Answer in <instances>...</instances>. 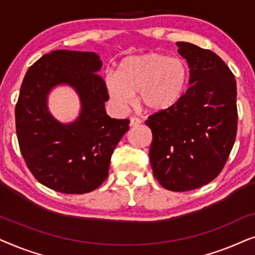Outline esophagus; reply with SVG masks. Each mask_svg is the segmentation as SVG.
Wrapping results in <instances>:
<instances>
[{"instance_id":"esophagus-1","label":"esophagus","mask_w":255,"mask_h":255,"mask_svg":"<svg viewBox=\"0 0 255 255\" xmlns=\"http://www.w3.org/2000/svg\"><path fill=\"white\" fill-rule=\"evenodd\" d=\"M141 123V121L138 117H131L130 118V127H137Z\"/></svg>"}]
</instances>
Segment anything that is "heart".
<instances>
[{
  "mask_svg": "<svg viewBox=\"0 0 255 255\" xmlns=\"http://www.w3.org/2000/svg\"><path fill=\"white\" fill-rule=\"evenodd\" d=\"M188 66L180 58L161 53H146L125 58L117 74L106 79L110 99L121 108L132 104L134 94L146 110L168 109L179 102L188 85Z\"/></svg>",
  "mask_w": 255,
  "mask_h": 255,
  "instance_id": "1",
  "label": "heart"
}]
</instances>
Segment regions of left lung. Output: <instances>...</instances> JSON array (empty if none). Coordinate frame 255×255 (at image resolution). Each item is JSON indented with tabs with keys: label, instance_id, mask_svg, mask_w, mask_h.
I'll return each instance as SVG.
<instances>
[{
	"label": "left lung",
	"instance_id": "8db88e82",
	"mask_svg": "<svg viewBox=\"0 0 255 255\" xmlns=\"http://www.w3.org/2000/svg\"><path fill=\"white\" fill-rule=\"evenodd\" d=\"M190 68V87L179 102L145 122L153 140L149 161L165 189L188 191L216 179L235 144L237 87L228 65L210 50L176 43Z\"/></svg>",
	"mask_w": 255,
	"mask_h": 255
}]
</instances>
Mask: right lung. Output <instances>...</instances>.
Here are the masks:
<instances>
[{
	"label": "right lung",
	"mask_w": 255,
	"mask_h": 255,
	"mask_svg": "<svg viewBox=\"0 0 255 255\" xmlns=\"http://www.w3.org/2000/svg\"><path fill=\"white\" fill-rule=\"evenodd\" d=\"M102 61L94 52L68 50L44 54L27 69L15 108L16 133L27 168L38 182L64 194H86L107 180L115 147L128 130V120L107 115L109 100L97 74ZM73 86L82 113L62 125L47 109V95L57 84Z\"/></svg>",
	"instance_id": "add662e5"
}]
</instances>
